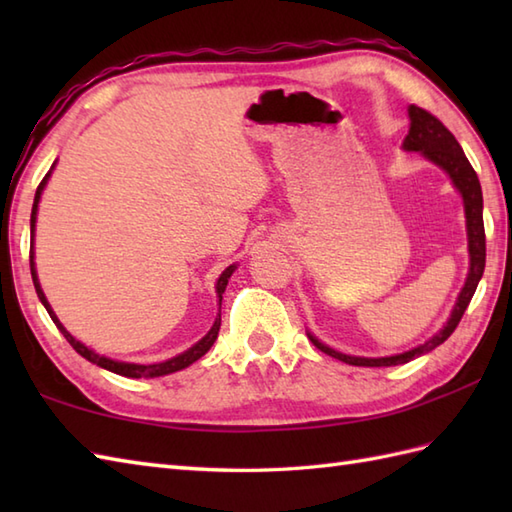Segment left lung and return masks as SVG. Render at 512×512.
<instances>
[{
    "mask_svg": "<svg viewBox=\"0 0 512 512\" xmlns=\"http://www.w3.org/2000/svg\"><path fill=\"white\" fill-rule=\"evenodd\" d=\"M409 134L405 138V151H420V154L431 160L433 165H438L449 173V178L453 182V187L460 191L462 200H464V215H466V235H469V257H471V266H469V275H466L464 288L460 290L458 301H455L453 312L449 321L444 323V328L431 336L429 341H424L422 345L413 347L409 352H402L396 356H383V358H365V356H350V354H341L332 350V347L323 345L317 336H310V341L319 347L321 352H325L332 358H339V361L347 365H356V367H391V365H402L409 363L413 358H418L422 354H427L431 350H436L438 345L449 339L453 330L458 328V323L462 319L464 310L469 308V303L475 295V288L480 284V279L484 275V266H486V235H484V200H482V187L480 180H477V173L471 167L469 158L464 156V151L460 147L458 140L444 127L436 116L431 112L422 110L418 105H409Z\"/></svg>",
    "mask_w": 512,
    "mask_h": 512,
    "instance_id": "obj_1",
    "label": "left lung"
}]
</instances>
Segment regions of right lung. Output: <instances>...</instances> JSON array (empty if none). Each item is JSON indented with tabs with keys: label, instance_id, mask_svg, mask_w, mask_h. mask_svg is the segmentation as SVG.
<instances>
[{
	"label": "right lung",
	"instance_id": "right-lung-1",
	"mask_svg": "<svg viewBox=\"0 0 512 512\" xmlns=\"http://www.w3.org/2000/svg\"><path fill=\"white\" fill-rule=\"evenodd\" d=\"M52 169H54V165H52ZM52 169L46 173V178L41 180V184L37 187V193H35V204H32V213H30V235L35 237V222H37V206H39V200H41V193H43V187H46L48 184V178H50V173H52ZM235 264L233 266H228L224 273L220 275V279H217V284H215V292H217V297H220V308H222V295H224V290H226V284H228V279H231V275L235 273ZM30 273H32V284H35V290H37V297H39V301L43 303V308L48 310V314H50V319L54 321V325H57V328L61 330V334L65 336V339H68V343L74 347L76 352H79L83 358H88L90 363H94V365H99V367H103V369H110V372H114V374H118V376H127V378H156V376H167V374H173V372H180V369H184V367H189L191 363H195L198 361V358H202L206 352L211 350V345L215 343V339H217V332H220V325H222V317L220 314H217V319H215V323H213V328L206 332V336H202V339L195 343L193 347H189L187 352H182V354H178V356H173V358H169V361H165V363H154V365H138V363H121V361H114V358H107V356H101V354H96L94 350H90V347H85L81 341H76L74 336L63 328L61 325V321L57 319V314L52 312V308H50V303H48V299H46V295H43V290H41V284H39V277H37V270H35V253H32V246H30Z\"/></svg>",
	"mask_w": 512,
	"mask_h": 512
}]
</instances>
